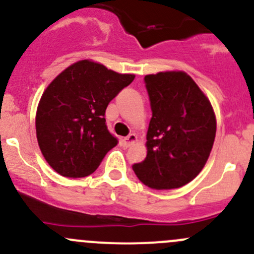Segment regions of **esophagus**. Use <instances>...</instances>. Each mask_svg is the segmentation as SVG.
<instances>
[{
    "instance_id": "34e87169",
    "label": "esophagus",
    "mask_w": 254,
    "mask_h": 254,
    "mask_svg": "<svg viewBox=\"0 0 254 254\" xmlns=\"http://www.w3.org/2000/svg\"><path fill=\"white\" fill-rule=\"evenodd\" d=\"M136 139H137L136 135L130 134V135H127V137H124V139H123V143H124L125 147H129V146H131L132 143L136 141Z\"/></svg>"
}]
</instances>
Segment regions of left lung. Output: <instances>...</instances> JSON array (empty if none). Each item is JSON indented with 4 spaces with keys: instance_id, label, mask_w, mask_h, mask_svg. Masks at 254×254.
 I'll use <instances>...</instances> for the list:
<instances>
[{
    "instance_id": "1",
    "label": "left lung",
    "mask_w": 254,
    "mask_h": 254,
    "mask_svg": "<svg viewBox=\"0 0 254 254\" xmlns=\"http://www.w3.org/2000/svg\"><path fill=\"white\" fill-rule=\"evenodd\" d=\"M152 118L146 135L147 155L132 165L152 189L186 186L200 173L216 134V119L205 94L187 73L158 72L143 78Z\"/></svg>"
}]
</instances>
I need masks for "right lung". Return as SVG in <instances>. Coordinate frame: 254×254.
<instances>
[{"instance_id": "right-lung-1", "label": "right lung", "mask_w": 254, "mask_h": 254, "mask_svg": "<svg viewBox=\"0 0 254 254\" xmlns=\"http://www.w3.org/2000/svg\"><path fill=\"white\" fill-rule=\"evenodd\" d=\"M134 78L82 60L49 84L38 106L35 129L40 151L53 170L67 178L97 170L118 145L107 127V107Z\"/></svg>"}]
</instances>
